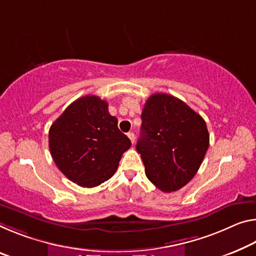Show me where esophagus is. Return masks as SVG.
I'll use <instances>...</instances> for the list:
<instances>
[{
  "label": "esophagus",
  "instance_id": "esophagus-1",
  "mask_svg": "<svg viewBox=\"0 0 256 256\" xmlns=\"http://www.w3.org/2000/svg\"><path fill=\"white\" fill-rule=\"evenodd\" d=\"M128 139L131 140L132 144L136 142V136H134V133H133V132H128Z\"/></svg>",
  "mask_w": 256,
  "mask_h": 256
}]
</instances>
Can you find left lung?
Segmentation results:
<instances>
[{"label": "left lung", "instance_id": "8db88e82", "mask_svg": "<svg viewBox=\"0 0 256 256\" xmlns=\"http://www.w3.org/2000/svg\"><path fill=\"white\" fill-rule=\"evenodd\" d=\"M141 120L136 150L146 176L162 192H176L194 176L208 152L205 120L184 101L166 93L149 96Z\"/></svg>", "mask_w": 256, "mask_h": 256}]
</instances>
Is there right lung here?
I'll return each instance as SVG.
<instances>
[{
  "instance_id": "right-lung-1",
  "label": "right lung",
  "mask_w": 256,
  "mask_h": 256,
  "mask_svg": "<svg viewBox=\"0 0 256 256\" xmlns=\"http://www.w3.org/2000/svg\"><path fill=\"white\" fill-rule=\"evenodd\" d=\"M107 101L96 96L75 100L51 125L48 147L56 165L70 181L92 188L114 176L131 147Z\"/></svg>"
}]
</instances>
